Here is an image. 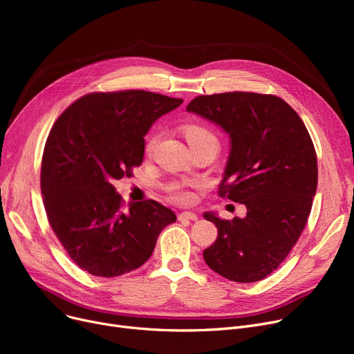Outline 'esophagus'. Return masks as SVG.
Returning <instances> with one entry per match:
<instances>
[{
	"label": "esophagus",
	"instance_id": "obj_1",
	"mask_svg": "<svg viewBox=\"0 0 354 354\" xmlns=\"http://www.w3.org/2000/svg\"><path fill=\"white\" fill-rule=\"evenodd\" d=\"M178 219L182 221V219H189V221H196L198 219V215L194 214V212H180L178 215Z\"/></svg>",
	"mask_w": 354,
	"mask_h": 354
}]
</instances>
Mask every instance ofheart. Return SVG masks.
<instances>
[{
	"label": "heart",
	"instance_id": "obj_1",
	"mask_svg": "<svg viewBox=\"0 0 354 354\" xmlns=\"http://www.w3.org/2000/svg\"><path fill=\"white\" fill-rule=\"evenodd\" d=\"M182 133H183L185 139L188 140L189 145H194L196 142L205 140V139H214V136H212V133L209 132V130L207 127H203L202 124H198V123L185 124L182 127ZM155 143H156V136L155 135L147 138V140H146V152L147 153H151L153 151ZM172 191H174V196H175L176 201L187 202L189 199V194L187 191L180 189L179 187H175Z\"/></svg>",
	"mask_w": 354,
	"mask_h": 354
}]
</instances>
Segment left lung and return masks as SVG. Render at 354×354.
<instances>
[{"instance_id":"obj_1","label":"left lung","mask_w":354,"mask_h":354,"mask_svg":"<svg viewBox=\"0 0 354 354\" xmlns=\"http://www.w3.org/2000/svg\"><path fill=\"white\" fill-rule=\"evenodd\" d=\"M187 110L228 133L219 195L247 207V216L231 221L203 214L218 228L203 259L231 281L263 280L284 261L308 219L317 191L311 138L294 109L271 95L198 96Z\"/></svg>"}]
</instances>
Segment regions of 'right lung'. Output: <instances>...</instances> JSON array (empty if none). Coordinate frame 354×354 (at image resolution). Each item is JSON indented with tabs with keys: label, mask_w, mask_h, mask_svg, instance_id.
I'll return each mask as SVG.
<instances>
[{
	"label": "right lung",
	"mask_w": 354,
	"mask_h": 354,
	"mask_svg": "<svg viewBox=\"0 0 354 354\" xmlns=\"http://www.w3.org/2000/svg\"><path fill=\"white\" fill-rule=\"evenodd\" d=\"M182 99L145 90L91 93L67 107L47 138L41 192L53 231L70 258L96 277L143 266L176 221L156 201L130 202L113 182L143 162L145 135Z\"/></svg>",
	"instance_id": "1"
}]
</instances>
